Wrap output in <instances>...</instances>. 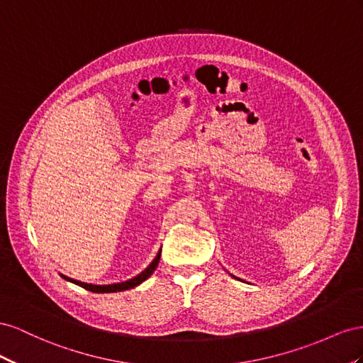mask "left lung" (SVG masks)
I'll return each mask as SVG.
<instances>
[{
    "mask_svg": "<svg viewBox=\"0 0 363 363\" xmlns=\"http://www.w3.org/2000/svg\"><path fill=\"white\" fill-rule=\"evenodd\" d=\"M234 277V275H233ZM234 278H237V277H234ZM237 279H240V278H237Z\"/></svg>",
    "mask_w": 363,
    "mask_h": 363,
    "instance_id": "left-lung-1",
    "label": "left lung"
}]
</instances>
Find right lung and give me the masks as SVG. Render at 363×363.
<instances>
[{
    "mask_svg": "<svg viewBox=\"0 0 363 363\" xmlns=\"http://www.w3.org/2000/svg\"><path fill=\"white\" fill-rule=\"evenodd\" d=\"M160 258H161V250L160 252L157 254V257L153 258V262L144 269V271L141 274H138L137 277H133L130 279H128V281H123V283H116V284H88V283H82V281H77V279H72V278H68L65 275H60L62 278H65L67 281H71L80 287L86 289V291L89 292H94V294H111V292H121V291H129V289H133L137 287L138 284H141L143 281H146V279L155 272V269H157L158 263H160Z\"/></svg>",
    "mask_w": 363,
    "mask_h": 363,
    "instance_id": "1",
    "label": "right lung"
}]
</instances>
